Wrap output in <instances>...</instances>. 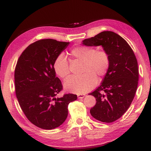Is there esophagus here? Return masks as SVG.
Here are the masks:
<instances>
[{"mask_svg":"<svg viewBox=\"0 0 151 151\" xmlns=\"http://www.w3.org/2000/svg\"><path fill=\"white\" fill-rule=\"evenodd\" d=\"M85 94H78V99H83V98L85 96Z\"/></svg>","mask_w":151,"mask_h":151,"instance_id":"34e87169","label":"esophagus"}]
</instances>
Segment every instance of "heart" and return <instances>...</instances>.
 Listing matches in <instances>:
<instances>
[{
    "label": "heart",
    "instance_id": "1",
    "mask_svg": "<svg viewBox=\"0 0 151 151\" xmlns=\"http://www.w3.org/2000/svg\"><path fill=\"white\" fill-rule=\"evenodd\" d=\"M71 57L83 62L82 73L78 77H71L64 83L65 89L76 94H83L92 90L96 86L99 77L102 80L109 69L111 60L107 51L96 50L93 47L78 45L70 51ZM54 71L60 78L65 79L70 75L69 65L63 54L58 55L53 64Z\"/></svg>",
    "mask_w": 151,
    "mask_h": 151
}]
</instances>
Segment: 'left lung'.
Listing matches in <instances>:
<instances>
[{"label":"left lung","instance_id":"obj_1","mask_svg":"<svg viewBox=\"0 0 151 151\" xmlns=\"http://www.w3.org/2000/svg\"><path fill=\"white\" fill-rule=\"evenodd\" d=\"M87 46L101 45L109 55V69L101 85L91 95L96 103L90 113L97 120L111 123L120 118L130 107L137 89L138 62L132 48L119 35L103 31L82 41Z\"/></svg>","mask_w":151,"mask_h":151}]
</instances>
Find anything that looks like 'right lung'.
Segmentation results:
<instances>
[{"mask_svg": "<svg viewBox=\"0 0 151 151\" xmlns=\"http://www.w3.org/2000/svg\"><path fill=\"white\" fill-rule=\"evenodd\" d=\"M69 42L42 39L27 47L15 70V93L27 118L37 127L50 130L62 125L68 114V105L77 99L74 94H57L62 84L56 76L55 58Z\"/></svg>", "mask_w": 151, "mask_h": 151, "instance_id": "right-lung-1", "label": "right lung"}]
</instances>
